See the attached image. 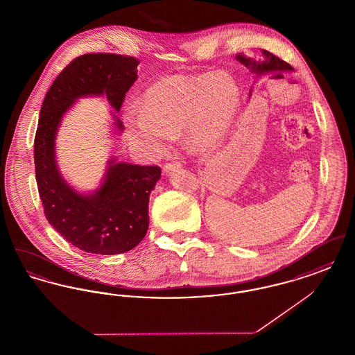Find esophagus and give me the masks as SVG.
Listing matches in <instances>:
<instances>
[{"instance_id": "obj_1", "label": "esophagus", "mask_w": 355, "mask_h": 355, "mask_svg": "<svg viewBox=\"0 0 355 355\" xmlns=\"http://www.w3.org/2000/svg\"><path fill=\"white\" fill-rule=\"evenodd\" d=\"M182 165H181V162H173V164H165L164 165V173L165 174H169L170 171H173V170L180 169Z\"/></svg>"}]
</instances>
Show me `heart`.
I'll list each match as a JSON object with an SVG mask.
<instances>
[{"mask_svg":"<svg viewBox=\"0 0 355 355\" xmlns=\"http://www.w3.org/2000/svg\"><path fill=\"white\" fill-rule=\"evenodd\" d=\"M241 93L230 76L165 77L144 94L139 112L125 117L128 135L153 155H162L174 137L186 129L197 152L216 149L232 130Z\"/></svg>","mask_w":355,"mask_h":355,"instance_id":"b5f03b06","label":"heart"}]
</instances>
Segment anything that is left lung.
I'll list each match as a JSON object with an SVG mask.
<instances>
[{"mask_svg":"<svg viewBox=\"0 0 355 355\" xmlns=\"http://www.w3.org/2000/svg\"><path fill=\"white\" fill-rule=\"evenodd\" d=\"M263 54V60L262 61H257L253 60L250 57H246L245 54L239 53L236 54V61H239L242 65H245L246 68L250 69V71L257 74V77L259 76H265V74H269V73H275V71H291L294 69L291 68L287 62L282 61L281 58H278L277 55H274L272 53L268 51H262ZM252 93V90H250ZM250 97V94H249Z\"/></svg>","mask_w":355,"mask_h":355,"instance_id":"obj_1","label":"left lung"}]
</instances>
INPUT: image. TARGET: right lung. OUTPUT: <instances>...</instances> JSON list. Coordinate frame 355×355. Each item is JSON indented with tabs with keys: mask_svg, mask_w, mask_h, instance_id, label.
Returning a JSON list of instances; mask_svg holds the SVG:
<instances>
[{
	"mask_svg": "<svg viewBox=\"0 0 355 355\" xmlns=\"http://www.w3.org/2000/svg\"><path fill=\"white\" fill-rule=\"evenodd\" d=\"M139 61L112 53H90L73 60L51 84L40 112L34 138V165L44 213L55 232L87 253H126L146 236L149 197L161 178L158 166L106 162L100 186L81 193L62 177L57 165L55 138L64 116L84 97H106L119 113L135 84ZM113 129L123 123L112 113Z\"/></svg>",
	"mask_w": 355,
	"mask_h": 355,
	"instance_id": "1",
	"label": "right lung"
}]
</instances>
